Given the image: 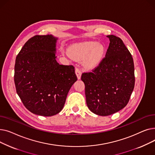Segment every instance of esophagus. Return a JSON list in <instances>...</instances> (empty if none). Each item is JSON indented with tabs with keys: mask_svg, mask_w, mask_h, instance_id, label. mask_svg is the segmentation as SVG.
Returning a JSON list of instances; mask_svg holds the SVG:
<instances>
[{
	"mask_svg": "<svg viewBox=\"0 0 155 155\" xmlns=\"http://www.w3.org/2000/svg\"><path fill=\"white\" fill-rule=\"evenodd\" d=\"M75 74L77 77V78L80 80L81 78V76H82V71H81L79 69L76 68L75 69Z\"/></svg>",
	"mask_w": 155,
	"mask_h": 155,
	"instance_id": "1",
	"label": "esophagus"
}]
</instances>
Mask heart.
<instances>
[{"label": "heart", "instance_id": "1", "mask_svg": "<svg viewBox=\"0 0 155 155\" xmlns=\"http://www.w3.org/2000/svg\"><path fill=\"white\" fill-rule=\"evenodd\" d=\"M104 53V46L95 41L76 43L68 48L70 58L76 61L83 60V66L87 70H92L98 66Z\"/></svg>", "mask_w": 155, "mask_h": 155}]
</instances>
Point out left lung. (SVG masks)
<instances>
[{"label": "left lung", "mask_w": 155, "mask_h": 155, "mask_svg": "<svg viewBox=\"0 0 155 155\" xmlns=\"http://www.w3.org/2000/svg\"><path fill=\"white\" fill-rule=\"evenodd\" d=\"M105 58L92 72L84 73L87 105L101 116L113 114L127 104L134 87V67L131 54L120 38L109 35Z\"/></svg>", "instance_id": "1"}]
</instances>
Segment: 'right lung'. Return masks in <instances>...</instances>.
Here are the masks:
<instances>
[{"label": "right lung", "instance_id": "add662e5", "mask_svg": "<svg viewBox=\"0 0 155 155\" xmlns=\"http://www.w3.org/2000/svg\"><path fill=\"white\" fill-rule=\"evenodd\" d=\"M58 39L51 35L32 37L15 59L16 92L26 108L36 115L58 114L70 88L77 80L74 67L56 61Z\"/></svg>", "mask_w": 155, "mask_h": 155}]
</instances>
